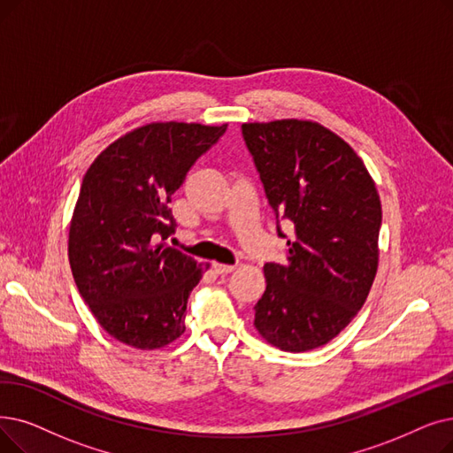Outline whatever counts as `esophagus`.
Instances as JSON below:
<instances>
[{
  "label": "esophagus",
  "instance_id": "obj_1",
  "mask_svg": "<svg viewBox=\"0 0 453 453\" xmlns=\"http://www.w3.org/2000/svg\"><path fill=\"white\" fill-rule=\"evenodd\" d=\"M212 270L216 272V273H229V272H233L234 270V266L233 265H224V263H212Z\"/></svg>",
  "mask_w": 453,
  "mask_h": 453
}]
</instances>
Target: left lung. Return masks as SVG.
Wrapping results in <instances>:
<instances>
[{"mask_svg":"<svg viewBox=\"0 0 453 453\" xmlns=\"http://www.w3.org/2000/svg\"><path fill=\"white\" fill-rule=\"evenodd\" d=\"M265 194L288 224L287 261L266 263L255 327L283 351L327 344L366 302L378 272L381 202L361 157L309 120L242 124Z\"/></svg>","mask_w":453,"mask_h":453,"instance_id":"obj_1","label":"left lung"}]
</instances>
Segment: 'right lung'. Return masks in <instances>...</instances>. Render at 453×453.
Instances as JSON below:
<instances>
[{"mask_svg": "<svg viewBox=\"0 0 453 453\" xmlns=\"http://www.w3.org/2000/svg\"><path fill=\"white\" fill-rule=\"evenodd\" d=\"M226 129L148 124L114 141L87 170L68 259L81 298L116 341L155 349L183 335L188 294L203 268L165 242L175 231L168 203Z\"/></svg>", "mask_w": 453, "mask_h": 453, "instance_id": "right-lung-1", "label": "right lung"}]
</instances>
